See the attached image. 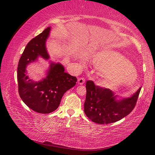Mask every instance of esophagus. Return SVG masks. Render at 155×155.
I'll list each match as a JSON object with an SVG mask.
<instances>
[{
	"label": "esophagus",
	"instance_id": "1",
	"mask_svg": "<svg viewBox=\"0 0 155 155\" xmlns=\"http://www.w3.org/2000/svg\"><path fill=\"white\" fill-rule=\"evenodd\" d=\"M85 79L84 78H79L78 79V83L79 85H83V84L85 83Z\"/></svg>",
	"mask_w": 155,
	"mask_h": 155
}]
</instances>
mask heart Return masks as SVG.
Listing matches in <instances>:
<instances>
[{
	"label": "heart",
	"mask_w": 155,
	"mask_h": 155,
	"mask_svg": "<svg viewBox=\"0 0 155 155\" xmlns=\"http://www.w3.org/2000/svg\"><path fill=\"white\" fill-rule=\"evenodd\" d=\"M94 64L111 87L130 84L137 78L135 68L120 52L103 50L94 56Z\"/></svg>",
	"instance_id": "heart-1"
}]
</instances>
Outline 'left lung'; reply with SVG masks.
<instances>
[{"label":"left lung","instance_id":"1","mask_svg":"<svg viewBox=\"0 0 155 155\" xmlns=\"http://www.w3.org/2000/svg\"><path fill=\"white\" fill-rule=\"evenodd\" d=\"M84 111L89 119L100 124L119 121L133 111L137 103L141 88L129 98L116 100L109 89L95 85L92 81L86 82Z\"/></svg>","mask_w":155,"mask_h":155}]
</instances>
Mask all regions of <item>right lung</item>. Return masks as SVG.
I'll list each match as a JSON object with an SVG mask.
<instances>
[{"label":"right lung","instance_id":"add662e5","mask_svg":"<svg viewBox=\"0 0 155 155\" xmlns=\"http://www.w3.org/2000/svg\"><path fill=\"white\" fill-rule=\"evenodd\" d=\"M51 27L33 38L26 46L18 62L17 79L18 92L22 101L40 114H49L58 108L64 94L76 85L77 78L64 72L61 64L51 63L46 78L35 82L27 75V65L38 57L49 59L46 48Z\"/></svg>","mask_w":155,"mask_h":155}]
</instances>
